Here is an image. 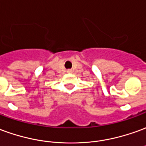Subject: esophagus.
<instances>
[{
	"mask_svg": "<svg viewBox=\"0 0 146 146\" xmlns=\"http://www.w3.org/2000/svg\"><path fill=\"white\" fill-rule=\"evenodd\" d=\"M67 72H68V73H70V72H71V70H68Z\"/></svg>",
	"mask_w": 146,
	"mask_h": 146,
	"instance_id": "obj_1",
	"label": "esophagus"
}]
</instances>
